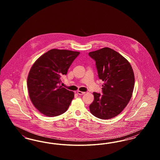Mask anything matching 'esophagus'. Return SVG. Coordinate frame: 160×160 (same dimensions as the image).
Listing matches in <instances>:
<instances>
[{"label": "esophagus", "instance_id": "34e87169", "mask_svg": "<svg viewBox=\"0 0 160 160\" xmlns=\"http://www.w3.org/2000/svg\"><path fill=\"white\" fill-rule=\"evenodd\" d=\"M77 93L78 94V95H83L85 93V92H84L80 91H77Z\"/></svg>", "mask_w": 160, "mask_h": 160}]
</instances>
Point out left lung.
Segmentation results:
<instances>
[{
	"instance_id": "1",
	"label": "left lung",
	"mask_w": 160,
	"mask_h": 160,
	"mask_svg": "<svg viewBox=\"0 0 160 160\" xmlns=\"http://www.w3.org/2000/svg\"><path fill=\"white\" fill-rule=\"evenodd\" d=\"M96 62L102 95L93 92L94 100L89 106L90 112L101 119L113 118L121 113L132 97L134 74L131 65L121 54L104 47L89 53Z\"/></svg>"
}]
</instances>
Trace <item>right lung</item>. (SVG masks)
Wrapping results in <instances>:
<instances>
[{
  "label": "right lung",
  "mask_w": 160,
  "mask_h": 160,
  "mask_svg": "<svg viewBox=\"0 0 160 160\" xmlns=\"http://www.w3.org/2000/svg\"><path fill=\"white\" fill-rule=\"evenodd\" d=\"M80 52L52 49L40 56L31 67L28 88L33 106L44 115L54 117L64 113L74 93L59 84Z\"/></svg>",
  "instance_id": "add662e5"
}]
</instances>
